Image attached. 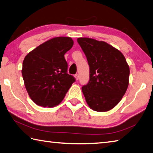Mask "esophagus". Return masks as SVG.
<instances>
[{"instance_id":"1","label":"esophagus","mask_w":153,"mask_h":153,"mask_svg":"<svg viewBox=\"0 0 153 153\" xmlns=\"http://www.w3.org/2000/svg\"><path fill=\"white\" fill-rule=\"evenodd\" d=\"M75 78H76V80H78L79 79V75L78 74H76V75H75Z\"/></svg>"}]
</instances>
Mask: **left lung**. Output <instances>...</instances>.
<instances>
[{
  "label": "left lung",
  "mask_w": 153,
  "mask_h": 153,
  "mask_svg": "<svg viewBox=\"0 0 153 153\" xmlns=\"http://www.w3.org/2000/svg\"><path fill=\"white\" fill-rule=\"evenodd\" d=\"M77 42L90 67V79L82 88L88 105L105 112L120 102L129 84V68L125 56L107 42L79 38Z\"/></svg>",
  "instance_id": "left-lung-1"
}]
</instances>
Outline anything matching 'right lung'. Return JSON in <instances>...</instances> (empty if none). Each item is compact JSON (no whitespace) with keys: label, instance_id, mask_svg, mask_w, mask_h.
<instances>
[{"label":"right lung","instance_id":"obj_1","mask_svg":"<svg viewBox=\"0 0 153 153\" xmlns=\"http://www.w3.org/2000/svg\"><path fill=\"white\" fill-rule=\"evenodd\" d=\"M73 45L70 37L53 38L25 56L22 76L28 94L36 105L49 108L58 105L75 82L67 73L64 57Z\"/></svg>","mask_w":153,"mask_h":153}]
</instances>
